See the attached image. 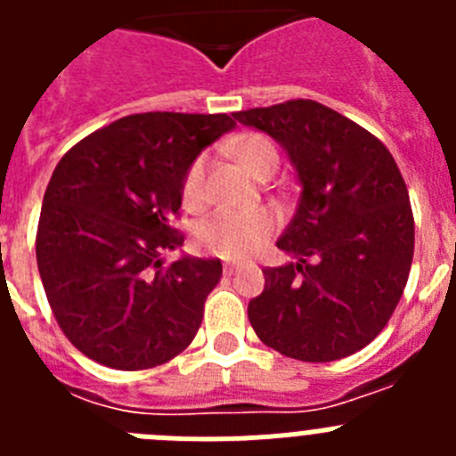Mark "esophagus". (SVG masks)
I'll return each instance as SVG.
<instances>
[{"label":"esophagus","instance_id":"34e87169","mask_svg":"<svg viewBox=\"0 0 456 456\" xmlns=\"http://www.w3.org/2000/svg\"><path fill=\"white\" fill-rule=\"evenodd\" d=\"M237 272V265L235 263H224V273L225 276H232Z\"/></svg>","mask_w":456,"mask_h":456}]
</instances>
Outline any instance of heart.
Segmentation results:
<instances>
[{"instance_id": "b5f03b06", "label": "heart", "mask_w": 456, "mask_h": 456, "mask_svg": "<svg viewBox=\"0 0 456 456\" xmlns=\"http://www.w3.org/2000/svg\"><path fill=\"white\" fill-rule=\"evenodd\" d=\"M237 162L257 178L267 168H278V151L272 141L263 134H244L232 143ZM205 157H199L189 167L183 183V199L189 208L203 203V180H205ZM276 219L267 209L256 212H228L221 209L212 216L200 221L193 231V241L200 251L225 260H241L263 248L265 241L272 237Z\"/></svg>"}]
</instances>
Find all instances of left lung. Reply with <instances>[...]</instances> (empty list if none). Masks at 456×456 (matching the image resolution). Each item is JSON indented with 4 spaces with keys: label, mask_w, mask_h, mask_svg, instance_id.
Returning a JSON list of instances; mask_svg holds the SVG:
<instances>
[{
    "label": "left lung",
    "mask_w": 456,
    "mask_h": 456,
    "mask_svg": "<svg viewBox=\"0 0 456 456\" xmlns=\"http://www.w3.org/2000/svg\"><path fill=\"white\" fill-rule=\"evenodd\" d=\"M288 152L301 196L248 301L257 338L283 356L326 363L363 349L388 324L413 260V212L388 148L315 100L237 111Z\"/></svg>",
    "instance_id": "1"
}]
</instances>
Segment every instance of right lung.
<instances>
[{"label": "right lung", "instance_id": "obj_1", "mask_svg": "<svg viewBox=\"0 0 456 456\" xmlns=\"http://www.w3.org/2000/svg\"><path fill=\"white\" fill-rule=\"evenodd\" d=\"M232 127L225 114L125 116L56 164L36 260L56 322L88 358L146 370L189 347L224 269L191 256L164 267L162 253L184 241L171 219L189 167Z\"/></svg>", "mask_w": 456, "mask_h": 456}]
</instances>
